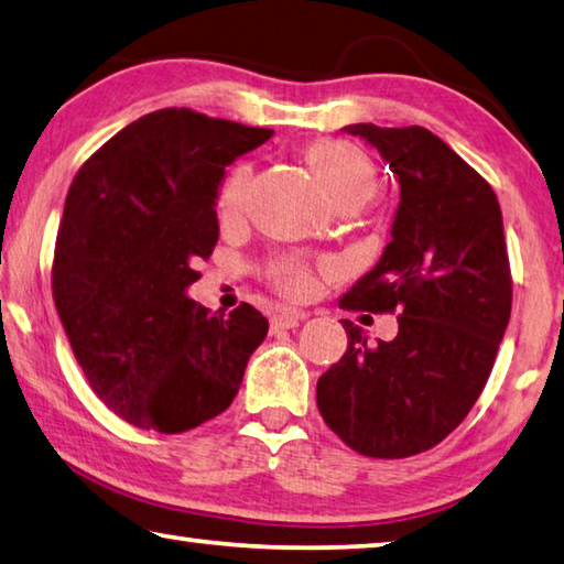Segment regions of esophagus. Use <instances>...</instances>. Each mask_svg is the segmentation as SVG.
I'll return each instance as SVG.
<instances>
[{"mask_svg":"<svg viewBox=\"0 0 564 564\" xmlns=\"http://www.w3.org/2000/svg\"><path fill=\"white\" fill-rule=\"evenodd\" d=\"M304 317H307L304 312H292V310L276 312L272 317V329H294V327H300V322Z\"/></svg>","mask_w":564,"mask_h":564,"instance_id":"esophagus-1","label":"esophagus"}]
</instances>
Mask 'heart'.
I'll return each instance as SVG.
<instances>
[{"mask_svg": "<svg viewBox=\"0 0 564 564\" xmlns=\"http://www.w3.org/2000/svg\"><path fill=\"white\" fill-rule=\"evenodd\" d=\"M307 161L337 205H364L377 193V167H373L371 158L359 145L349 141H334V138L317 141L307 148ZM250 167H237L220 195L223 220H237L242 215L247 195H250ZM280 284L290 294H307L312 288V276L297 264H284L280 270Z\"/></svg>", "mask_w": 564, "mask_h": 564, "instance_id": "heart-1", "label": "heart"}]
</instances>
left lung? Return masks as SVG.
I'll list each match as a JSON object with an SVG mask.
<instances>
[{
  "label": "left lung",
  "mask_w": 564,
  "mask_h": 564,
  "mask_svg": "<svg viewBox=\"0 0 564 564\" xmlns=\"http://www.w3.org/2000/svg\"><path fill=\"white\" fill-rule=\"evenodd\" d=\"M377 148L399 185L391 242L341 310H401L397 339L347 354L317 381V406L361 456L409 458L468 416L510 322L512 280L492 187L429 128L344 126Z\"/></svg>",
  "instance_id": "1"
}]
</instances>
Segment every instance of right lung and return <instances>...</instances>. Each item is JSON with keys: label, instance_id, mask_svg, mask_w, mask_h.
I'll use <instances>...</instances> for the list:
<instances>
[{"label": "right lung", "instance_id": "1", "mask_svg": "<svg viewBox=\"0 0 564 564\" xmlns=\"http://www.w3.org/2000/svg\"><path fill=\"white\" fill-rule=\"evenodd\" d=\"M270 128L161 108L128 123L68 187L52 288L88 383L138 429L183 433L240 389L270 324L242 302L227 317L187 297L217 242L225 165Z\"/></svg>", "mask_w": 564, "mask_h": 564}]
</instances>
